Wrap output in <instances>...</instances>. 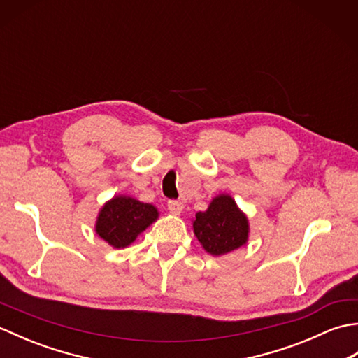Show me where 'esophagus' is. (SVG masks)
I'll return each mask as SVG.
<instances>
[{
  "label": "esophagus",
  "instance_id": "obj_1",
  "mask_svg": "<svg viewBox=\"0 0 358 358\" xmlns=\"http://www.w3.org/2000/svg\"><path fill=\"white\" fill-rule=\"evenodd\" d=\"M167 209H169L171 214H173V215H180L181 212H183V209H185V204L181 203V201L171 200V201H167Z\"/></svg>",
  "mask_w": 358,
  "mask_h": 358
}]
</instances>
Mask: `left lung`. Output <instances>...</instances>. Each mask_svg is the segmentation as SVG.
<instances>
[{
    "label": "left lung",
    "instance_id": "left-lung-1",
    "mask_svg": "<svg viewBox=\"0 0 358 358\" xmlns=\"http://www.w3.org/2000/svg\"><path fill=\"white\" fill-rule=\"evenodd\" d=\"M196 240L208 254L220 257L248 245L249 220L229 194H218L206 210L192 218Z\"/></svg>",
    "mask_w": 358,
    "mask_h": 358
}]
</instances>
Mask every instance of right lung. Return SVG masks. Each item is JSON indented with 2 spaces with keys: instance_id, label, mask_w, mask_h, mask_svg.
<instances>
[{
  "instance_id": "obj_1",
  "label": "right lung",
  "mask_w": 358,
  "mask_h": 358,
  "mask_svg": "<svg viewBox=\"0 0 358 358\" xmlns=\"http://www.w3.org/2000/svg\"><path fill=\"white\" fill-rule=\"evenodd\" d=\"M158 217L159 212L154 204L118 194L106 201L98 212L95 232L113 249H123L131 246Z\"/></svg>"
}]
</instances>
